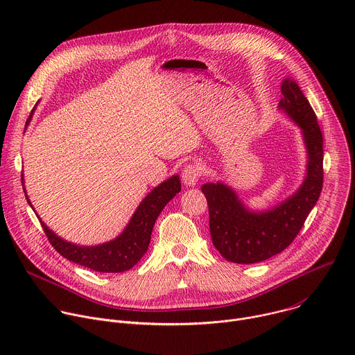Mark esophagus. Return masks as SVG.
Segmentation results:
<instances>
[{
    "label": "esophagus",
    "instance_id": "1",
    "mask_svg": "<svg viewBox=\"0 0 355 355\" xmlns=\"http://www.w3.org/2000/svg\"><path fill=\"white\" fill-rule=\"evenodd\" d=\"M202 175V168L198 164H188L182 171V181L188 187H193Z\"/></svg>",
    "mask_w": 355,
    "mask_h": 355
}]
</instances>
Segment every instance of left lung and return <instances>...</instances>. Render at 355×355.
Instances as JSON below:
<instances>
[{"label": "left lung", "instance_id": "8db88e82", "mask_svg": "<svg viewBox=\"0 0 355 355\" xmlns=\"http://www.w3.org/2000/svg\"><path fill=\"white\" fill-rule=\"evenodd\" d=\"M279 108L302 129L308 150L305 181L282 204L251 212L236 192L222 182L202 185L209 208L212 243L232 263L254 264L284 251L297 236L316 205L323 187V136L316 114L299 85L285 78Z\"/></svg>", "mask_w": 355, "mask_h": 355}]
</instances>
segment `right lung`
Instances as JSON below:
<instances>
[{
  "instance_id": "right-lung-1",
  "label": "right lung",
  "mask_w": 355,
  "mask_h": 355,
  "mask_svg": "<svg viewBox=\"0 0 355 355\" xmlns=\"http://www.w3.org/2000/svg\"><path fill=\"white\" fill-rule=\"evenodd\" d=\"M31 118L32 112L26 121V125L31 122ZM180 191V177L173 175L156 187L141 200L130 222L116 239L99 245L85 247L66 241L50 230L40 219L39 220L50 244L64 259L98 272H123L130 270L144 256L150 244L151 232H153L156 219L163 208ZM28 204L31 205L29 199Z\"/></svg>"
}]
</instances>
